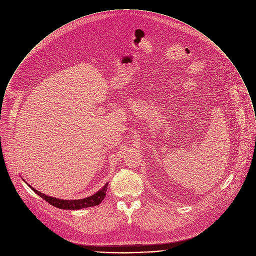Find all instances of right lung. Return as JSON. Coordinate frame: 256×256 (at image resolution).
I'll return each mask as SVG.
<instances>
[{
  "label": "right lung",
  "instance_id": "1",
  "mask_svg": "<svg viewBox=\"0 0 256 256\" xmlns=\"http://www.w3.org/2000/svg\"><path fill=\"white\" fill-rule=\"evenodd\" d=\"M28 186L36 193L38 196H40L42 199H44L46 202H48L49 204H51L52 206H54L56 208L65 209V210H78V209H82V208H88V207H94V206L100 205L106 195L108 183H106L100 190H98L94 195L84 198V199H78V200H63V199L50 197V196H47V195L37 191L32 186H30V185H28Z\"/></svg>",
  "mask_w": 256,
  "mask_h": 256
}]
</instances>
